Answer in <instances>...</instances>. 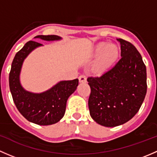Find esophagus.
<instances>
[{"mask_svg":"<svg viewBox=\"0 0 157 157\" xmlns=\"http://www.w3.org/2000/svg\"><path fill=\"white\" fill-rule=\"evenodd\" d=\"M79 81H80V83H86V76L84 75L80 76V77H79Z\"/></svg>","mask_w":157,"mask_h":157,"instance_id":"obj_1","label":"esophagus"}]
</instances>
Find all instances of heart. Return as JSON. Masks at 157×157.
I'll return each instance as SVG.
<instances>
[{
    "mask_svg": "<svg viewBox=\"0 0 157 157\" xmlns=\"http://www.w3.org/2000/svg\"><path fill=\"white\" fill-rule=\"evenodd\" d=\"M119 54V48L118 45L107 42H100L97 44L93 51L94 57H98L94 70L96 73L105 72L115 63Z\"/></svg>",
    "mask_w": 157,
    "mask_h": 157,
    "instance_id": "1",
    "label": "heart"
}]
</instances>
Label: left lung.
I'll list each match as a JSON object with an SVG mask.
<instances>
[{"label":"left lung","mask_w":157,"mask_h":157,"mask_svg":"<svg viewBox=\"0 0 157 157\" xmlns=\"http://www.w3.org/2000/svg\"><path fill=\"white\" fill-rule=\"evenodd\" d=\"M121 58L100 77H88L91 89L90 116L99 124L116 127L131 120L147 93V69L140 54L131 43L117 39Z\"/></svg>","instance_id":"8db88e82"}]
</instances>
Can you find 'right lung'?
Returning <instances> with one entry per match:
<instances>
[{
  "label": "right lung",
  "mask_w": 157,
  "mask_h": 157,
  "mask_svg": "<svg viewBox=\"0 0 157 157\" xmlns=\"http://www.w3.org/2000/svg\"><path fill=\"white\" fill-rule=\"evenodd\" d=\"M34 39L52 42L62 38L55 35H41ZM42 45L35 41H29L16 54L9 75V85L14 103L25 118L39 125H50L58 122L64 117L67 99L77 90L79 80H61L42 93L25 90L20 83V73L24 60L33 50Z\"/></svg>",
  "instance_id": "1"
}]
</instances>
